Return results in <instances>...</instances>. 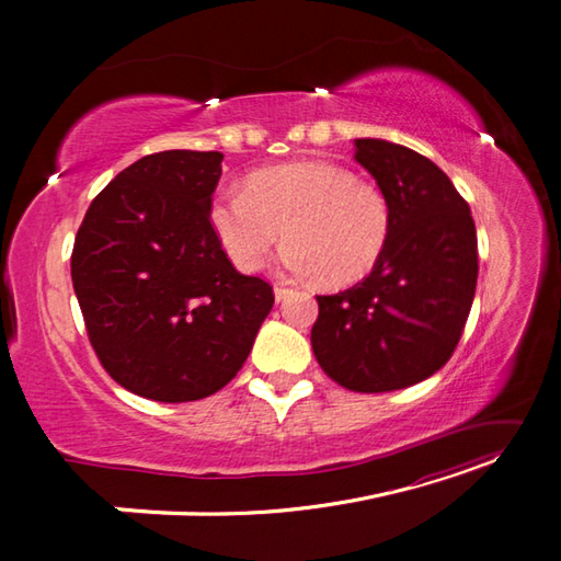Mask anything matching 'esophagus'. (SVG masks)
I'll return each instance as SVG.
<instances>
[{
  "label": "esophagus",
  "mask_w": 561,
  "mask_h": 561,
  "mask_svg": "<svg viewBox=\"0 0 561 561\" xmlns=\"http://www.w3.org/2000/svg\"><path fill=\"white\" fill-rule=\"evenodd\" d=\"M293 290H290V287H283V285H276L274 287V295H276V301H283L287 295H290Z\"/></svg>",
  "instance_id": "1"
}]
</instances>
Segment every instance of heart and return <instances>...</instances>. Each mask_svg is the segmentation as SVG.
I'll return each mask as SVG.
<instances>
[{
	"label": "heart",
	"instance_id": "heart-1",
	"mask_svg": "<svg viewBox=\"0 0 561 561\" xmlns=\"http://www.w3.org/2000/svg\"><path fill=\"white\" fill-rule=\"evenodd\" d=\"M208 215L219 245L241 271L262 268L285 236V274L318 276L325 285L367 276L393 233V208L383 190L328 161L254 171L243 192H219Z\"/></svg>",
	"mask_w": 561,
	"mask_h": 561
}]
</instances>
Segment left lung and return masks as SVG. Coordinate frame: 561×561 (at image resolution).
Returning <instances> with one entry per match:
<instances>
[{"mask_svg": "<svg viewBox=\"0 0 561 561\" xmlns=\"http://www.w3.org/2000/svg\"><path fill=\"white\" fill-rule=\"evenodd\" d=\"M353 147L390 201L393 233L369 276L318 297L311 346L339 386L386 393L451 358L478 285V233L466 198L431 159L386 140Z\"/></svg>", "mask_w": 561, "mask_h": 561, "instance_id": "left-lung-1", "label": "left lung"}]
</instances>
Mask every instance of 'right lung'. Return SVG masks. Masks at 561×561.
Masks as SVG:
<instances>
[{"mask_svg":"<svg viewBox=\"0 0 561 561\" xmlns=\"http://www.w3.org/2000/svg\"><path fill=\"white\" fill-rule=\"evenodd\" d=\"M219 151L168 149L124 168L87 210L72 285L107 375L157 402H192L243 367L274 287L233 268L210 227Z\"/></svg>","mask_w":561,"mask_h":561,"instance_id":"1","label":"right lung"}]
</instances>
